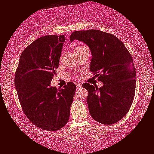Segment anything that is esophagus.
Wrapping results in <instances>:
<instances>
[{
    "instance_id": "1",
    "label": "esophagus",
    "mask_w": 154,
    "mask_h": 154,
    "mask_svg": "<svg viewBox=\"0 0 154 154\" xmlns=\"http://www.w3.org/2000/svg\"><path fill=\"white\" fill-rule=\"evenodd\" d=\"M75 86H76L77 88H81V87L82 86H81V83H75Z\"/></svg>"
}]
</instances>
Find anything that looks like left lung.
I'll return each mask as SVG.
<instances>
[{
	"label": "left lung",
	"mask_w": 154,
	"mask_h": 154,
	"mask_svg": "<svg viewBox=\"0 0 154 154\" xmlns=\"http://www.w3.org/2000/svg\"><path fill=\"white\" fill-rule=\"evenodd\" d=\"M70 40L89 47L90 71L103 83L99 88L88 83L82 85L88 92L86 101L91 116L103 124L118 122L128 113L135 95L136 73L131 56L117 37L99 30L75 31Z\"/></svg>",
	"instance_id": "obj_1"
}]
</instances>
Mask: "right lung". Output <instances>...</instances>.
<instances>
[{
  "label": "right lung",
  "instance_id": "right-lung-1",
  "mask_svg": "<svg viewBox=\"0 0 154 154\" xmlns=\"http://www.w3.org/2000/svg\"><path fill=\"white\" fill-rule=\"evenodd\" d=\"M65 41L64 35L39 38L20 55L15 85L24 113L38 128L56 131L67 123L75 85L63 88L51 86Z\"/></svg>",
  "mask_w": 154,
  "mask_h": 154
}]
</instances>
